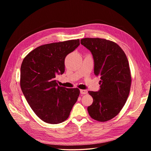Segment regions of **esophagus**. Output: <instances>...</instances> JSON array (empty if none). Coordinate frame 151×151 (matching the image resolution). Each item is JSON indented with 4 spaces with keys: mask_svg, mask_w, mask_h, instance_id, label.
Returning a JSON list of instances; mask_svg holds the SVG:
<instances>
[{
    "mask_svg": "<svg viewBox=\"0 0 151 151\" xmlns=\"http://www.w3.org/2000/svg\"><path fill=\"white\" fill-rule=\"evenodd\" d=\"M80 92L82 94H88V91L85 90V89H81Z\"/></svg>",
    "mask_w": 151,
    "mask_h": 151,
    "instance_id": "1",
    "label": "esophagus"
}]
</instances>
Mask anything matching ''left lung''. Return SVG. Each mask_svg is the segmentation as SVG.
<instances>
[{
    "label": "left lung",
    "instance_id": "obj_1",
    "mask_svg": "<svg viewBox=\"0 0 151 151\" xmlns=\"http://www.w3.org/2000/svg\"><path fill=\"white\" fill-rule=\"evenodd\" d=\"M81 43L93 55L94 73L100 76V89L88 91L93 102L88 107L93 119L106 122L122 110L129 95L131 74L125 52L116 43L102 38H86Z\"/></svg>",
    "mask_w": 151,
    "mask_h": 151
}]
</instances>
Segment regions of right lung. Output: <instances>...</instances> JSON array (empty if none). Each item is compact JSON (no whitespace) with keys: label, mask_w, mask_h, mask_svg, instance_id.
<instances>
[{"label":"right lung","mask_w":151,"mask_h":151,"mask_svg":"<svg viewBox=\"0 0 151 151\" xmlns=\"http://www.w3.org/2000/svg\"><path fill=\"white\" fill-rule=\"evenodd\" d=\"M79 40L45 44L32 50L21 67L20 85L35 113L50 124L66 120L80 94L78 88L59 86L56 76L65 72V58Z\"/></svg>","instance_id":"add662e5"}]
</instances>
